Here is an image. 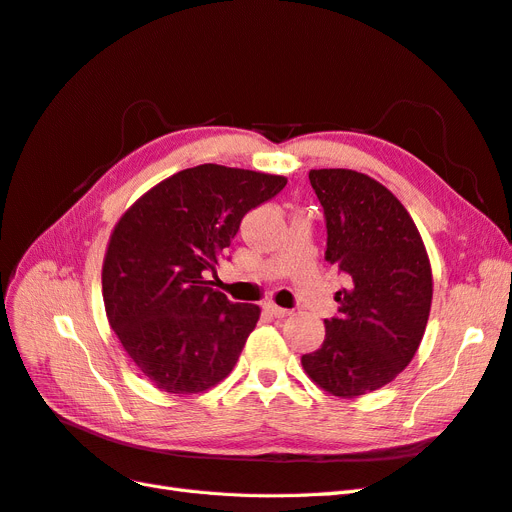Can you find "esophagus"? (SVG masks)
Here are the masks:
<instances>
[{"label": "esophagus", "mask_w": 512, "mask_h": 512, "mask_svg": "<svg viewBox=\"0 0 512 512\" xmlns=\"http://www.w3.org/2000/svg\"><path fill=\"white\" fill-rule=\"evenodd\" d=\"M265 309H267V312H269L271 316H275V318H286V316H290V309H284V307L275 305V303H265Z\"/></svg>", "instance_id": "obj_1"}]
</instances>
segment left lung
Masks as SVG:
<instances>
[{
    "instance_id": "8db88e82",
    "label": "left lung",
    "mask_w": 512,
    "mask_h": 512,
    "mask_svg": "<svg viewBox=\"0 0 512 512\" xmlns=\"http://www.w3.org/2000/svg\"><path fill=\"white\" fill-rule=\"evenodd\" d=\"M327 224V252L348 277L322 346L303 354L305 374L335 397L389 384L412 361L431 307V267L406 207L371 177L346 168L309 170Z\"/></svg>"
}]
</instances>
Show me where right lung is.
Returning <instances> with one entry per match:
<instances>
[{
  "label": "right lung",
  "instance_id": "1",
  "mask_svg": "<svg viewBox=\"0 0 512 512\" xmlns=\"http://www.w3.org/2000/svg\"><path fill=\"white\" fill-rule=\"evenodd\" d=\"M284 185L280 175L200 164L151 188L115 226L102 267L106 316L158 389L203 393L239 361L260 309L228 301L207 277L243 215Z\"/></svg>",
  "mask_w": 512,
  "mask_h": 512
}]
</instances>
